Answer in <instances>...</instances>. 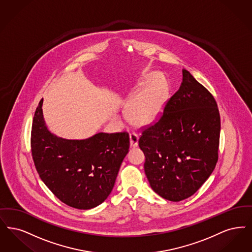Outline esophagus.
<instances>
[{
    "label": "esophagus",
    "mask_w": 252,
    "mask_h": 252,
    "mask_svg": "<svg viewBox=\"0 0 252 252\" xmlns=\"http://www.w3.org/2000/svg\"><path fill=\"white\" fill-rule=\"evenodd\" d=\"M129 138H130V145L131 147H136L138 146V143H139V135L135 132H132L129 135Z\"/></svg>",
    "instance_id": "34e87169"
}]
</instances>
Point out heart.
Returning <instances> with one entry per match:
<instances>
[{
  "instance_id": "b5f03b06",
  "label": "heart",
  "mask_w": 252,
  "mask_h": 252,
  "mask_svg": "<svg viewBox=\"0 0 252 252\" xmlns=\"http://www.w3.org/2000/svg\"><path fill=\"white\" fill-rule=\"evenodd\" d=\"M168 91L169 86L164 78L157 77L153 79L131 104L132 121L139 125H145L154 121L161 111Z\"/></svg>"
}]
</instances>
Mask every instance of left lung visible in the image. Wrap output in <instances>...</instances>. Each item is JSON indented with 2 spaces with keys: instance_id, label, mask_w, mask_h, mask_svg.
I'll return each mask as SVG.
<instances>
[{
  "instance_id": "obj_1",
  "label": "left lung",
  "mask_w": 252,
  "mask_h": 252,
  "mask_svg": "<svg viewBox=\"0 0 252 252\" xmlns=\"http://www.w3.org/2000/svg\"><path fill=\"white\" fill-rule=\"evenodd\" d=\"M220 134L213 94L184 69L181 86L166 101L160 116L141 126L139 146L153 190L171 201L192 196L216 167Z\"/></svg>"
}]
</instances>
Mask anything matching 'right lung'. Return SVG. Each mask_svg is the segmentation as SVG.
I'll list each match as a JSON object with an SVG mask.
<instances>
[{
    "mask_svg": "<svg viewBox=\"0 0 252 252\" xmlns=\"http://www.w3.org/2000/svg\"><path fill=\"white\" fill-rule=\"evenodd\" d=\"M43 98L31 132V151L41 180L61 201L91 209L110 195L123 159L129 149L127 132L98 133L87 140L57 138L43 119Z\"/></svg>",
    "mask_w": 252,
    "mask_h": 252,
    "instance_id": "obj_1",
    "label": "right lung"
}]
</instances>
